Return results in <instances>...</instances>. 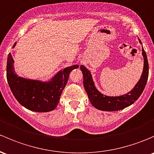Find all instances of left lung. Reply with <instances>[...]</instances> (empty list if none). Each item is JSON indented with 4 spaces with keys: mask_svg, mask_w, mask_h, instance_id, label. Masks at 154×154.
Wrapping results in <instances>:
<instances>
[{
    "mask_svg": "<svg viewBox=\"0 0 154 154\" xmlns=\"http://www.w3.org/2000/svg\"><path fill=\"white\" fill-rule=\"evenodd\" d=\"M139 41L142 44L141 40H139ZM142 54L144 57V67L141 77L131 91L122 96L109 97L100 93L95 87L90 71L82 65L80 66V69L83 75L84 88L92 106L101 111H115L130 106L136 100H138L146 85L149 72L148 58L143 47Z\"/></svg>",
    "mask_w": 154,
    "mask_h": 154,
    "instance_id": "left-lung-1",
    "label": "left lung"
}]
</instances>
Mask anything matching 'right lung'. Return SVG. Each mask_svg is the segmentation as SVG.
I'll use <instances>...</instances> for the list:
<instances>
[{
  "mask_svg": "<svg viewBox=\"0 0 154 154\" xmlns=\"http://www.w3.org/2000/svg\"><path fill=\"white\" fill-rule=\"evenodd\" d=\"M14 43L13 48L15 46ZM78 65L69 66L58 72L50 81L30 80L18 77L14 72V60L9 53L6 64V78L13 95L21 106L36 112L53 111L68 82L69 74Z\"/></svg>",
  "mask_w": 154,
  "mask_h": 154,
  "instance_id": "1",
  "label": "right lung"
}]
</instances>
